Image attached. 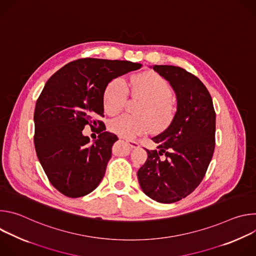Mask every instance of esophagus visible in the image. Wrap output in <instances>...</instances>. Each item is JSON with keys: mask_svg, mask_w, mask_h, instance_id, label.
<instances>
[{"mask_svg": "<svg viewBox=\"0 0 256 256\" xmlns=\"http://www.w3.org/2000/svg\"><path fill=\"white\" fill-rule=\"evenodd\" d=\"M126 142L130 144V147L132 148V149H136V148H140V144L136 140H126Z\"/></svg>", "mask_w": 256, "mask_h": 256, "instance_id": "1", "label": "esophagus"}]
</instances>
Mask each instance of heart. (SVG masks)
I'll use <instances>...</instances> for the list:
<instances>
[{"instance_id":"obj_1","label":"heart","mask_w":256,"mask_h":256,"mask_svg":"<svg viewBox=\"0 0 256 256\" xmlns=\"http://www.w3.org/2000/svg\"><path fill=\"white\" fill-rule=\"evenodd\" d=\"M132 88L146 100L138 108L140 116L124 114L109 122V130L124 138H134L147 134L152 128H163L173 118V107L170 103L172 89L160 76L144 72L132 80ZM128 97L126 82L114 78L109 82L103 93V107L109 116H116L124 108Z\"/></svg>"}]
</instances>
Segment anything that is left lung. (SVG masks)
<instances>
[{
    "label": "left lung",
    "mask_w": 256,
    "mask_h": 256,
    "mask_svg": "<svg viewBox=\"0 0 256 256\" xmlns=\"http://www.w3.org/2000/svg\"><path fill=\"white\" fill-rule=\"evenodd\" d=\"M150 68L169 82L177 107L169 126L152 138L157 150H146L148 158L138 179L144 194L172 204L190 194L204 177L214 150L216 112L208 89L194 75L174 66Z\"/></svg>",
    "instance_id": "obj_1"
}]
</instances>
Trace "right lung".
I'll list each match as a JSON object with an SVG mask.
<instances>
[{
  "instance_id": "1",
  "label": "right lung",
  "mask_w": 256,
  "mask_h": 256,
  "mask_svg": "<svg viewBox=\"0 0 256 256\" xmlns=\"http://www.w3.org/2000/svg\"><path fill=\"white\" fill-rule=\"evenodd\" d=\"M140 64L81 58L66 64L48 79L36 101L34 146L50 184L68 198L92 192L101 182L112 148L118 140L105 132L103 93L107 84ZM99 125L98 140L82 134L87 124Z\"/></svg>"
}]
</instances>
